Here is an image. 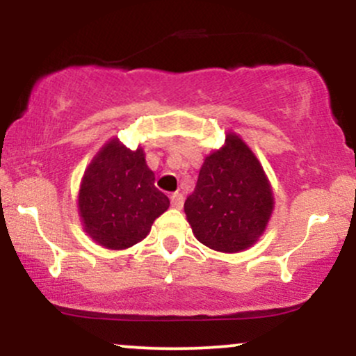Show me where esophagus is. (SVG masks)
Here are the masks:
<instances>
[{
  "label": "esophagus",
  "instance_id": "1",
  "mask_svg": "<svg viewBox=\"0 0 356 356\" xmlns=\"http://www.w3.org/2000/svg\"><path fill=\"white\" fill-rule=\"evenodd\" d=\"M170 204H172L174 209H181L182 204H184L182 194H179V192H175V194L170 195Z\"/></svg>",
  "mask_w": 356,
  "mask_h": 356
}]
</instances>
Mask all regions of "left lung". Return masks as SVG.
Here are the masks:
<instances>
[{
  "label": "left lung",
  "mask_w": 356,
  "mask_h": 356,
  "mask_svg": "<svg viewBox=\"0 0 356 356\" xmlns=\"http://www.w3.org/2000/svg\"><path fill=\"white\" fill-rule=\"evenodd\" d=\"M275 209L263 165L238 134L204 159L197 184L184 204L187 222L204 246L241 252L266 231Z\"/></svg>",
  "instance_id": "left-lung-1"
}]
</instances>
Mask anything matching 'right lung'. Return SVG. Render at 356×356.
<instances>
[{
  "mask_svg": "<svg viewBox=\"0 0 356 356\" xmlns=\"http://www.w3.org/2000/svg\"><path fill=\"white\" fill-rule=\"evenodd\" d=\"M154 181L142 147L130 150L117 137L110 138L81 177L79 216L83 231L99 246L115 251L140 243L170 204Z\"/></svg>",
  "mask_w": 356,
  "mask_h": 356,
  "instance_id": "add662e5",
  "label": "right lung"
}]
</instances>
